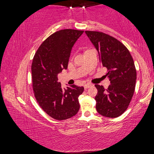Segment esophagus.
Returning <instances> with one entry per match:
<instances>
[{"instance_id":"obj_1","label":"esophagus","mask_w":154,"mask_h":154,"mask_svg":"<svg viewBox=\"0 0 154 154\" xmlns=\"http://www.w3.org/2000/svg\"><path fill=\"white\" fill-rule=\"evenodd\" d=\"M91 86H92V84H90V83H85L84 85V88L85 89H88V88H90Z\"/></svg>"}]
</instances>
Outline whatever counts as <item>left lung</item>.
<instances>
[{
    "label": "left lung",
    "mask_w": 154,
    "mask_h": 154,
    "mask_svg": "<svg viewBox=\"0 0 154 154\" xmlns=\"http://www.w3.org/2000/svg\"><path fill=\"white\" fill-rule=\"evenodd\" d=\"M98 51L103 66L107 69L105 76L111 82L107 89L98 84L95 97L99 114L115 118L123 114L133 96L137 71L133 58L123 43L113 36L98 31H85Z\"/></svg>",
    "instance_id": "obj_1"
}]
</instances>
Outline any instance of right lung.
<instances>
[{
    "mask_svg": "<svg viewBox=\"0 0 154 154\" xmlns=\"http://www.w3.org/2000/svg\"><path fill=\"white\" fill-rule=\"evenodd\" d=\"M83 30L64 29L54 32L36 51L31 66L35 97L41 109L57 120L72 118L79 111V96L84 88L61 87L58 75L66 69L72 46Z\"/></svg>",
    "mask_w": 154,
    "mask_h": 154,
    "instance_id": "obj_1",
    "label": "right lung"
}]
</instances>
